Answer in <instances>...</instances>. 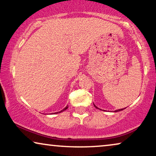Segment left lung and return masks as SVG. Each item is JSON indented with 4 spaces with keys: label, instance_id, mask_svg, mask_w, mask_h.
I'll use <instances>...</instances> for the list:
<instances>
[{
    "label": "left lung",
    "instance_id": "left-lung-1",
    "mask_svg": "<svg viewBox=\"0 0 156 156\" xmlns=\"http://www.w3.org/2000/svg\"><path fill=\"white\" fill-rule=\"evenodd\" d=\"M93 105H94V104H93ZM94 106H95V108H97V109H99V108H98V107H97L96 106H95V105H94ZM126 108H123V109H118V110H116V111H115V112H120V111H122V110H123V109H125Z\"/></svg>",
    "mask_w": 156,
    "mask_h": 156
}]
</instances>
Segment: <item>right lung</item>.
Listing matches in <instances>:
<instances>
[{
    "label": "right lung",
    "mask_w": 156,
    "mask_h": 156,
    "mask_svg": "<svg viewBox=\"0 0 156 156\" xmlns=\"http://www.w3.org/2000/svg\"><path fill=\"white\" fill-rule=\"evenodd\" d=\"M68 105H67V106H66V107H65V108H64L63 110H61V111H60L59 112H56V113H54V114H58V113H61V112H62L65 111V110L67 109H68Z\"/></svg>",
    "instance_id": "obj_1"
}]
</instances>
